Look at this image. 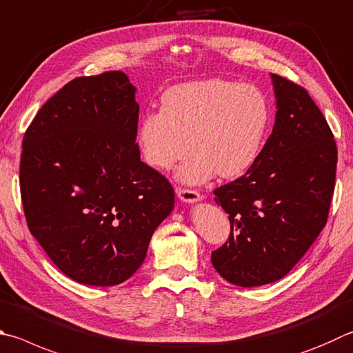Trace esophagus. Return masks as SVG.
Instances as JSON below:
<instances>
[{
    "label": "esophagus",
    "instance_id": "obj_1",
    "mask_svg": "<svg viewBox=\"0 0 353 353\" xmlns=\"http://www.w3.org/2000/svg\"><path fill=\"white\" fill-rule=\"evenodd\" d=\"M177 197L181 199L183 203H196V202H201L202 201V196L197 193L194 190H183V188H179L177 190Z\"/></svg>",
    "mask_w": 353,
    "mask_h": 353
}]
</instances>
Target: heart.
I'll list each match as a JSON object with an SVG mask.
<instances>
[{"label":"heart","instance_id":"1","mask_svg":"<svg viewBox=\"0 0 353 353\" xmlns=\"http://www.w3.org/2000/svg\"><path fill=\"white\" fill-rule=\"evenodd\" d=\"M272 111L261 89L210 79L182 83L163 92L160 111L145 114L137 126L143 162L168 171L194 152L177 171V181L202 185L217 172L241 177L265 146Z\"/></svg>","mask_w":353,"mask_h":353}]
</instances>
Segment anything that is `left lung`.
I'll list each match as a JSON object with an SVG mask.
<instances>
[{"instance_id": "8db88e82", "label": "left lung", "mask_w": 353, "mask_h": 353, "mask_svg": "<svg viewBox=\"0 0 353 353\" xmlns=\"http://www.w3.org/2000/svg\"><path fill=\"white\" fill-rule=\"evenodd\" d=\"M270 77L276 115L262 154L214 190L232 233L211 264L239 287L274 283L298 264L327 222L335 187L336 145L323 112L304 88Z\"/></svg>"}]
</instances>
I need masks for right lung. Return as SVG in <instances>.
Masks as SVG:
<instances>
[{
	"mask_svg": "<svg viewBox=\"0 0 353 353\" xmlns=\"http://www.w3.org/2000/svg\"><path fill=\"white\" fill-rule=\"evenodd\" d=\"M137 89L121 70L80 77L24 134L21 201L29 230L80 284L123 283L146 258L174 190L140 160Z\"/></svg>",
	"mask_w": 353,
	"mask_h": 353,
	"instance_id": "add662e5",
	"label": "right lung"
}]
</instances>
